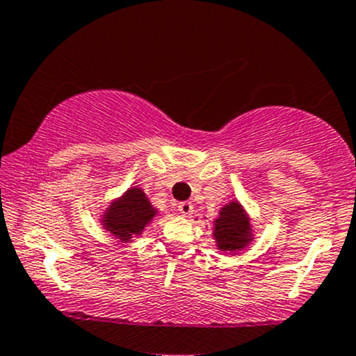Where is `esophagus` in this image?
Wrapping results in <instances>:
<instances>
[{
    "instance_id": "esophagus-1",
    "label": "esophagus",
    "mask_w": 356,
    "mask_h": 356,
    "mask_svg": "<svg viewBox=\"0 0 356 356\" xmlns=\"http://www.w3.org/2000/svg\"><path fill=\"white\" fill-rule=\"evenodd\" d=\"M179 211H181V215L191 216V215H193V211H194L193 203H189V201H184V203L179 204Z\"/></svg>"
}]
</instances>
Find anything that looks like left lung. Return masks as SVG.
Instances as JSON below:
<instances>
[{"label": "left lung", "mask_w": 356, "mask_h": 356, "mask_svg": "<svg viewBox=\"0 0 356 356\" xmlns=\"http://www.w3.org/2000/svg\"><path fill=\"white\" fill-rule=\"evenodd\" d=\"M215 235L216 247L222 250H234L242 249L250 242V223L247 218L244 208L232 201L230 204H225L220 211V216L215 220Z\"/></svg>", "instance_id": "1"}]
</instances>
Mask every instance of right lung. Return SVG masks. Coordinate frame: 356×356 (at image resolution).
Wrapping results in <instances>:
<instances>
[{
	"instance_id": "add662e5",
	"label": "right lung",
	"mask_w": 356,
	"mask_h": 356,
	"mask_svg": "<svg viewBox=\"0 0 356 356\" xmlns=\"http://www.w3.org/2000/svg\"><path fill=\"white\" fill-rule=\"evenodd\" d=\"M155 213L156 209L152 207L143 189L131 188L106 209L102 225L112 235L126 242L131 241L133 235H140Z\"/></svg>"
}]
</instances>
